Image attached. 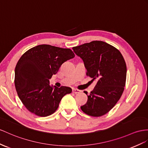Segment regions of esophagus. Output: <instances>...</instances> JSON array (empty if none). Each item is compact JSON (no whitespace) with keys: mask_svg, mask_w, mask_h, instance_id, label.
Here are the masks:
<instances>
[{"mask_svg":"<svg viewBox=\"0 0 148 148\" xmlns=\"http://www.w3.org/2000/svg\"><path fill=\"white\" fill-rule=\"evenodd\" d=\"M81 91L80 90H78V89H73V92L74 93V94H78L79 92H81Z\"/></svg>","mask_w":148,"mask_h":148,"instance_id":"1","label":"esophagus"}]
</instances>
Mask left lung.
Masks as SVG:
<instances>
[{
  "instance_id": "left-lung-1",
  "label": "left lung",
  "mask_w": 148,
  "mask_h": 148,
  "mask_svg": "<svg viewBox=\"0 0 148 148\" xmlns=\"http://www.w3.org/2000/svg\"><path fill=\"white\" fill-rule=\"evenodd\" d=\"M73 49L84 62L87 75L97 81L86 104L81 106L82 111L90 116H103L114 106L124 91L125 60L119 50L103 41H92Z\"/></svg>"
}]
</instances>
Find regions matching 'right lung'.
Instances as JSON below:
<instances>
[{"mask_svg":"<svg viewBox=\"0 0 148 148\" xmlns=\"http://www.w3.org/2000/svg\"><path fill=\"white\" fill-rule=\"evenodd\" d=\"M75 55L70 49L42 44L21 56L15 69V86L25 107L34 114L46 117L54 113L60 101L72 92L69 87L51 86L49 79Z\"/></svg>","mask_w":148,"mask_h":148,"instance_id":"right-lung-1","label":"right lung"}]
</instances>
